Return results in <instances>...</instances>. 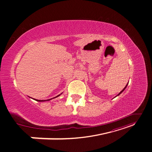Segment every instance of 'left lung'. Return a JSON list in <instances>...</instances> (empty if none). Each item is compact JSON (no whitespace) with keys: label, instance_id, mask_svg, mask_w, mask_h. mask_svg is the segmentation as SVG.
I'll return each instance as SVG.
<instances>
[{"label":"left lung","instance_id":"left-lung-1","mask_svg":"<svg viewBox=\"0 0 152 152\" xmlns=\"http://www.w3.org/2000/svg\"><path fill=\"white\" fill-rule=\"evenodd\" d=\"M127 85H126V87H124V89H123V90H122V91H121V92H120V93H118V95H117V96H118V95H119V94H121V93H122V92H123V91H124V90H125V89H126V87H127Z\"/></svg>","mask_w":152,"mask_h":152}]
</instances>
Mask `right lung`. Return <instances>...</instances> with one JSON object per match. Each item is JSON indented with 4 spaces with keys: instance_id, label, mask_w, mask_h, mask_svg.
<instances>
[{
    "instance_id": "1",
    "label": "right lung",
    "mask_w": 152,
    "mask_h": 152,
    "mask_svg": "<svg viewBox=\"0 0 152 152\" xmlns=\"http://www.w3.org/2000/svg\"><path fill=\"white\" fill-rule=\"evenodd\" d=\"M59 96H60V94L59 95H58V96H56V97H54V98H57V97H58ZM53 98H51V99H47V100H39V99H35V101H37V102H45V101H49V100H50V99H52Z\"/></svg>"
}]
</instances>
